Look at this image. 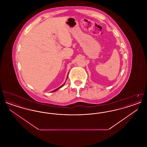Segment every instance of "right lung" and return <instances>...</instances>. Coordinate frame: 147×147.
I'll list each match as a JSON object with an SVG mask.
<instances>
[{"label":"right lung","mask_w":147,"mask_h":147,"mask_svg":"<svg viewBox=\"0 0 147 147\" xmlns=\"http://www.w3.org/2000/svg\"><path fill=\"white\" fill-rule=\"evenodd\" d=\"M67 78H68V76H67ZM65 83H64V84H63V85H62V86H59V88H58L57 89H55V90H53V91H51V92H55V91H57V90H58L59 89H60L61 88H62V87L63 86V85H64V84H65Z\"/></svg>","instance_id":"obj_1"}]
</instances>
